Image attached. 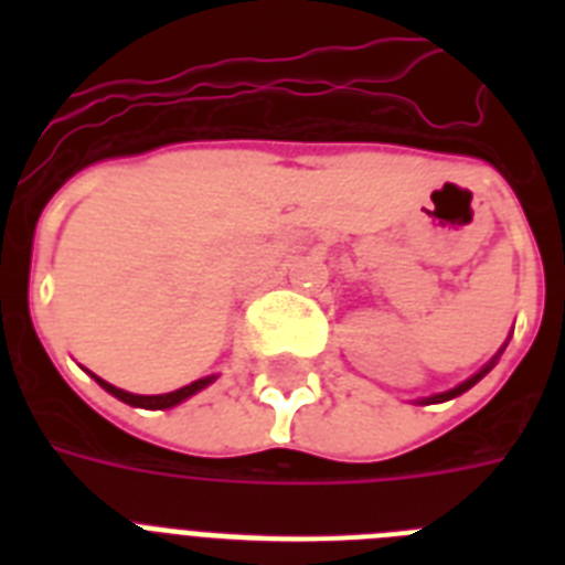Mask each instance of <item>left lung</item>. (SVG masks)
<instances>
[{
  "mask_svg": "<svg viewBox=\"0 0 565 565\" xmlns=\"http://www.w3.org/2000/svg\"><path fill=\"white\" fill-rule=\"evenodd\" d=\"M490 370H492V363H490V366H483V370L478 372V375L469 377V381H463V384H460V386H455V390H448V393H443V395H434V398H428V402H448V398H455V395L466 393V390H469V386L478 384V381H481V377L487 375V372H490Z\"/></svg>",
  "mask_w": 565,
  "mask_h": 565,
  "instance_id": "8db88e82",
  "label": "left lung"
}]
</instances>
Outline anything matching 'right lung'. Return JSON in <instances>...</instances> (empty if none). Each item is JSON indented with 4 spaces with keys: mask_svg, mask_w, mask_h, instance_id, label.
Wrapping results in <instances>:
<instances>
[{
    "mask_svg": "<svg viewBox=\"0 0 565 565\" xmlns=\"http://www.w3.org/2000/svg\"><path fill=\"white\" fill-rule=\"evenodd\" d=\"M96 381H99L110 395H117L119 402L135 404V407H149V411H163V407H172V404L184 402V398H190L193 393H199L202 386L211 384L213 377H202V381H193V384L181 386V390H175V393H163V395H135V393H126V390H119V386L108 384V381H102V377H96Z\"/></svg>",
    "mask_w": 565,
    "mask_h": 565,
    "instance_id": "1",
    "label": "right lung"
}]
</instances>
